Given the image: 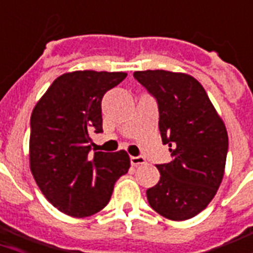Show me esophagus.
Instances as JSON below:
<instances>
[{"instance_id":"obj_1","label":"esophagus","mask_w":253,"mask_h":253,"mask_svg":"<svg viewBox=\"0 0 253 253\" xmlns=\"http://www.w3.org/2000/svg\"><path fill=\"white\" fill-rule=\"evenodd\" d=\"M130 162L132 166H139V165H144L146 163V159L143 157H131Z\"/></svg>"}]
</instances>
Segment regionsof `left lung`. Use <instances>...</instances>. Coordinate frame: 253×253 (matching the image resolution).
<instances>
[{
    "instance_id": "left-lung-1",
    "label": "left lung",
    "mask_w": 253,
    "mask_h": 253,
    "mask_svg": "<svg viewBox=\"0 0 253 253\" xmlns=\"http://www.w3.org/2000/svg\"><path fill=\"white\" fill-rule=\"evenodd\" d=\"M134 78L158 103L162 142L172 161L157 165L159 182L148 204L169 220L196 216L213 199L224 175L228 135L203 86L191 75L135 71Z\"/></svg>"
}]
</instances>
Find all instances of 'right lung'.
<instances>
[{
  "label": "right lung",
  "instance_id": "1",
  "mask_svg": "<svg viewBox=\"0 0 253 253\" xmlns=\"http://www.w3.org/2000/svg\"><path fill=\"white\" fill-rule=\"evenodd\" d=\"M126 73L73 71L58 77L30 118V169L46 199L74 217L99 212L130 169L126 151L91 154L102 132V98Z\"/></svg>",
  "mask_w": 253,
  "mask_h": 253
}]
</instances>
